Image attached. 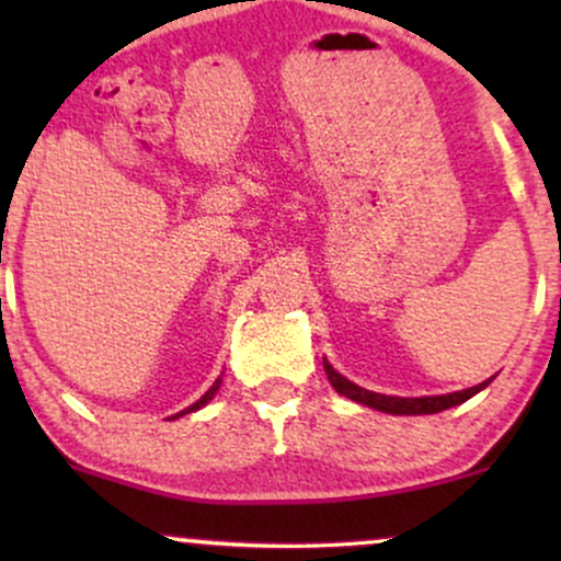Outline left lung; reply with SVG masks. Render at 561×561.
I'll use <instances>...</instances> for the list:
<instances>
[{"label":"left lung","mask_w":561,"mask_h":561,"mask_svg":"<svg viewBox=\"0 0 561 561\" xmlns=\"http://www.w3.org/2000/svg\"><path fill=\"white\" fill-rule=\"evenodd\" d=\"M324 371H327V377H330V382H332L334 390L343 392V396L351 398V401L369 405V409L385 411V414H437V411H446V409H450V405L465 403L467 398L474 396V392H480L482 388H488V385H491V379H493V377L485 379V382L474 385V388H469V390L448 392V396L396 398V396H382V392H371V390L358 388V385H353L351 379H345L343 375H337V371H334L327 362H324Z\"/></svg>","instance_id":"8db88e82"}]
</instances>
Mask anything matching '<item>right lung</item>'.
Instances as JSON below:
<instances>
[{"instance_id": "1", "label": "right lung", "mask_w": 561, "mask_h": 561, "mask_svg": "<svg viewBox=\"0 0 561 561\" xmlns=\"http://www.w3.org/2000/svg\"><path fill=\"white\" fill-rule=\"evenodd\" d=\"M218 385H221V379H216V382H214V388H210L208 392H205V396H203V398H199V401H195V403H192V405H190V409H184V411H182V414H176V416H184V414H190V411H197V409H203V405H205V403H208V401H210V398H214V396H216Z\"/></svg>"}]
</instances>
